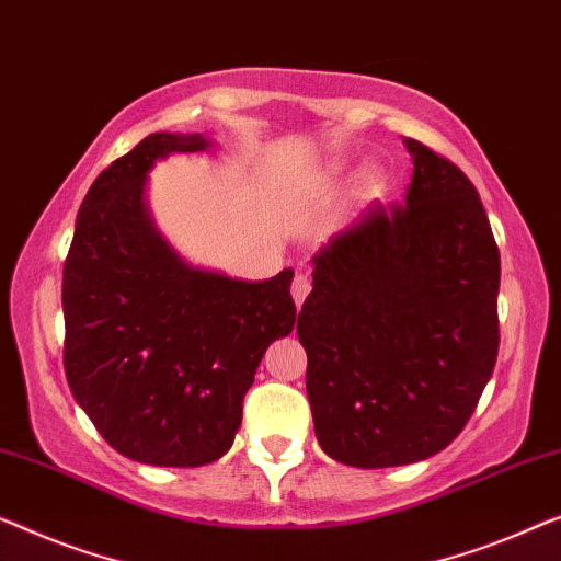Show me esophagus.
<instances>
[{
    "label": "esophagus",
    "mask_w": 561,
    "mask_h": 561,
    "mask_svg": "<svg viewBox=\"0 0 561 561\" xmlns=\"http://www.w3.org/2000/svg\"><path fill=\"white\" fill-rule=\"evenodd\" d=\"M309 289H312V284L305 277V274H297L295 282H291V297H295V305L302 307V302L309 295Z\"/></svg>",
    "instance_id": "obj_1"
}]
</instances>
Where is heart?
<instances>
[{"instance_id":"b5f03b06","label":"heart","mask_w":561,"mask_h":561,"mask_svg":"<svg viewBox=\"0 0 561 561\" xmlns=\"http://www.w3.org/2000/svg\"><path fill=\"white\" fill-rule=\"evenodd\" d=\"M353 179V171L347 169L345 163H332L328 171H324V175H322V183L328 188H340V186H345V183ZM386 188H388V183H386V175H382L380 171H370V173H365V179H363V191H365V196H370V198H380L382 194H386Z\"/></svg>"}]
</instances>
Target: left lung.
Returning <instances> with one entry per match:
<instances>
[{
	"instance_id": "1",
	"label": "left lung",
	"mask_w": 561,
	"mask_h": 561,
	"mask_svg": "<svg viewBox=\"0 0 561 561\" xmlns=\"http://www.w3.org/2000/svg\"><path fill=\"white\" fill-rule=\"evenodd\" d=\"M405 204H375L312 259L297 320L324 454L355 468L436 456L499 353V247L479 191L413 138Z\"/></svg>"
}]
</instances>
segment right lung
Here are the masks:
<instances>
[{
	"instance_id": "1",
	"label": "right lung",
	"mask_w": 561,
	"mask_h": 561,
	"mask_svg": "<svg viewBox=\"0 0 561 561\" xmlns=\"http://www.w3.org/2000/svg\"><path fill=\"white\" fill-rule=\"evenodd\" d=\"M211 146L201 133H150L113 161L82 201L65 259L67 386L138 463L196 468L227 454L266 347L295 328V272L244 282L191 266L150 219L156 161Z\"/></svg>"
}]
</instances>
